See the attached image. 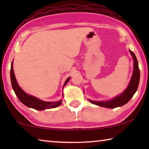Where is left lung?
<instances>
[{"mask_svg": "<svg viewBox=\"0 0 149 149\" xmlns=\"http://www.w3.org/2000/svg\"><path fill=\"white\" fill-rule=\"evenodd\" d=\"M130 52L132 54L133 61H134L133 62V72L132 79H131L130 84L122 94L116 96L112 100H107V101H95V100H89L90 102H91L93 104L99 106V107L108 108H114L122 107L130 101L135 92L137 91L140 79V70L139 68L137 59L132 50H130Z\"/></svg>", "mask_w": 149, "mask_h": 149, "instance_id": "1", "label": "left lung"}]
</instances>
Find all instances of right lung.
<instances>
[{
    "label": "right lung",
    "mask_w": 149,
    "mask_h": 149,
    "mask_svg": "<svg viewBox=\"0 0 149 149\" xmlns=\"http://www.w3.org/2000/svg\"><path fill=\"white\" fill-rule=\"evenodd\" d=\"M70 77H68L65 80L64 84V87L67 83L68 82ZM10 79L12 87L13 89L15 94L18 98L19 100L29 108H33V109L37 110H43L45 109H50V108H54L59 107L62 104V100H59L57 102H47L43 100L39 99L38 98L33 97V96L27 94L26 92H24L20 87L17 84V82L15 77V75L13 70V62L11 64V69H10Z\"/></svg>",
    "instance_id": "add662e5"
}]
</instances>
